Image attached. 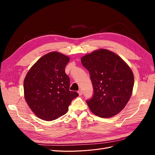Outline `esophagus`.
Instances as JSON below:
<instances>
[{"label":"esophagus","instance_id":"34e87169","mask_svg":"<svg viewBox=\"0 0 155 155\" xmlns=\"http://www.w3.org/2000/svg\"><path fill=\"white\" fill-rule=\"evenodd\" d=\"M78 92V94H79V96H81V95L83 94V92H82V91H81V90L79 91Z\"/></svg>","mask_w":155,"mask_h":155}]
</instances>
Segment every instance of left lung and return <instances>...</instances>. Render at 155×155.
<instances>
[{
  "instance_id": "1",
  "label": "left lung",
  "mask_w": 155,
  "mask_h": 155,
  "mask_svg": "<svg viewBox=\"0 0 155 155\" xmlns=\"http://www.w3.org/2000/svg\"><path fill=\"white\" fill-rule=\"evenodd\" d=\"M81 63L90 74L94 93L87 104L91 110L101 118L118 114L132 94L134 75L120 56L100 49L87 54Z\"/></svg>"
}]
</instances>
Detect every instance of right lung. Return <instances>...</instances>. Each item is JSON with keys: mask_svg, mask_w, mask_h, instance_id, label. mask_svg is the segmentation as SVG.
Here are the masks:
<instances>
[{"mask_svg": "<svg viewBox=\"0 0 155 155\" xmlns=\"http://www.w3.org/2000/svg\"><path fill=\"white\" fill-rule=\"evenodd\" d=\"M68 56L51 51L41 57L27 73L24 81L26 103L33 112L45 121L67 113L71 101L79 96L70 91V78L65 67Z\"/></svg>", "mask_w": 155, "mask_h": 155, "instance_id": "1", "label": "right lung"}]
</instances>
